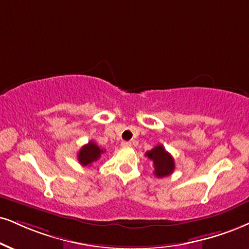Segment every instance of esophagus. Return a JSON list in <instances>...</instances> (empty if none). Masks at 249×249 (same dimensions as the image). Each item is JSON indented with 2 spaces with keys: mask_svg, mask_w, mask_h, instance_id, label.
<instances>
[{
  "mask_svg": "<svg viewBox=\"0 0 249 249\" xmlns=\"http://www.w3.org/2000/svg\"><path fill=\"white\" fill-rule=\"evenodd\" d=\"M121 146H122V148H130L131 143L130 142H127V141H124V142L121 143Z\"/></svg>",
  "mask_w": 249,
  "mask_h": 249,
  "instance_id": "esophagus-1",
  "label": "esophagus"
}]
</instances>
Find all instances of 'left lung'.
Masks as SVG:
<instances>
[{
	"mask_svg": "<svg viewBox=\"0 0 249 249\" xmlns=\"http://www.w3.org/2000/svg\"><path fill=\"white\" fill-rule=\"evenodd\" d=\"M145 156L153 162V167H155L153 174L157 178H165L173 173L176 168L174 159L171 153H168L160 144L146 152Z\"/></svg>",
	"mask_w": 249,
	"mask_h": 249,
	"instance_id": "obj_1",
	"label": "left lung"
}]
</instances>
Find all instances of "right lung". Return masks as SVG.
I'll return each mask as SVG.
<instances>
[{
	"instance_id": "add662e5",
	"label": "right lung",
	"mask_w": 249,
	"mask_h": 249,
	"mask_svg": "<svg viewBox=\"0 0 249 249\" xmlns=\"http://www.w3.org/2000/svg\"><path fill=\"white\" fill-rule=\"evenodd\" d=\"M103 153L104 150H101L96 143L91 141V142L85 144L84 146H82V149L79 150L77 155L78 161L83 166H90L100 158Z\"/></svg>"
}]
</instances>
